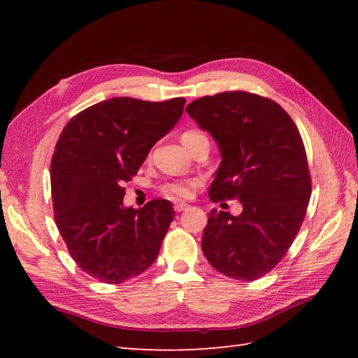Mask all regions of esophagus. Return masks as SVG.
<instances>
[{
  "mask_svg": "<svg viewBox=\"0 0 358 358\" xmlns=\"http://www.w3.org/2000/svg\"><path fill=\"white\" fill-rule=\"evenodd\" d=\"M187 208H189V204H186V203H175V206H173L175 212H183Z\"/></svg>",
  "mask_w": 358,
  "mask_h": 358,
  "instance_id": "34e87169",
  "label": "esophagus"
}]
</instances>
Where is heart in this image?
I'll use <instances>...</instances> for the list:
<instances>
[{
	"mask_svg": "<svg viewBox=\"0 0 358 358\" xmlns=\"http://www.w3.org/2000/svg\"><path fill=\"white\" fill-rule=\"evenodd\" d=\"M206 138V136L199 134V132H186L181 136V141H183L185 148H189L191 144L196 140ZM199 181L196 180H180V181H167V183L159 186V194L166 199L171 200H185L191 199L195 194L196 187H199Z\"/></svg>",
	"mask_w": 358,
	"mask_h": 358,
	"instance_id": "obj_1",
	"label": "heart"
}]
</instances>
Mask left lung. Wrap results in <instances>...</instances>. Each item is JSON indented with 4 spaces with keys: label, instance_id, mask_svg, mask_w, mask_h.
<instances>
[{
    "label": "left lung",
    "instance_id": "left-lung-1",
    "mask_svg": "<svg viewBox=\"0 0 358 358\" xmlns=\"http://www.w3.org/2000/svg\"><path fill=\"white\" fill-rule=\"evenodd\" d=\"M186 112L222 154L209 199L243 204L238 217L210 210L203 254L223 275L260 278L286 255L306 215L310 175L299 129L280 104L243 90L199 98Z\"/></svg>",
    "mask_w": 358,
    "mask_h": 358
}]
</instances>
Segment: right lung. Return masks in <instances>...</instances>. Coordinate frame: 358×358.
Wrapping results in <instances>:
<instances>
[{
	"label": "right lung",
	"mask_w": 358,
	"mask_h": 358,
	"mask_svg": "<svg viewBox=\"0 0 358 358\" xmlns=\"http://www.w3.org/2000/svg\"><path fill=\"white\" fill-rule=\"evenodd\" d=\"M185 103L110 98L77 113L59 135L50 162L55 223L73 260L103 283L140 275L159 252L171 201L124 208L123 183L178 123Z\"/></svg>",
	"instance_id": "obj_1"
}]
</instances>
